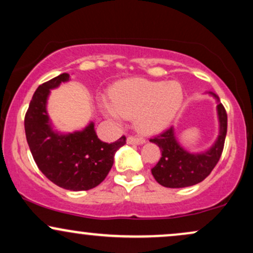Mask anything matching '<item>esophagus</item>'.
Returning a JSON list of instances; mask_svg holds the SVG:
<instances>
[{
    "label": "esophagus",
    "mask_w": 253,
    "mask_h": 253,
    "mask_svg": "<svg viewBox=\"0 0 253 253\" xmlns=\"http://www.w3.org/2000/svg\"><path fill=\"white\" fill-rule=\"evenodd\" d=\"M127 143L128 144H143L145 143V139L143 136H136V135H129L127 138Z\"/></svg>",
    "instance_id": "esophagus-1"
}]
</instances>
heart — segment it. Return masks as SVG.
<instances>
[{"label": "heart", "instance_id": "1", "mask_svg": "<svg viewBox=\"0 0 253 253\" xmlns=\"http://www.w3.org/2000/svg\"><path fill=\"white\" fill-rule=\"evenodd\" d=\"M183 91L177 82H155L132 78L119 82L112 90L113 106L104 103V112L119 120L135 117L136 127L144 133L163 129L181 106Z\"/></svg>", "mask_w": 253, "mask_h": 253}]
</instances>
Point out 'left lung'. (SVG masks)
<instances>
[{"mask_svg": "<svg viewBox=\"0 0 253 253\" xmlns=\"http://www.w3.org/2000/svg\"><path fill=\"white\" fill-rule=\"evenodd\" d=\"M217 114L220 120L219 138L210 151L201 155H191L183 150L177 144L172 127L150 139L162 150L161 159L151 169L159 184L167 188L190 187L210 175L222 155L227 133V113L222 103L217 104Z\"/></svg>", "mask_w": 253, "mask_h": 253, "instance_id": "left-lung-1", "label": "left lung"}]
</instances>
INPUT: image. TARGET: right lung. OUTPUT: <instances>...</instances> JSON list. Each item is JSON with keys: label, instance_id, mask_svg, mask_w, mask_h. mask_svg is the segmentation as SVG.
<instances>
[{"label": "right lung", "instance_id": "obj_1", "mask_svg": "<svg viewBox=\"0 0 253 253\" xmlns=\"http://www.w3.org/2000/svg\"><path fill=\"white\" fill-rule=\"evenodd\" d=\"M68 80L69 75L62 74L36 90L25 115L26 139L38 168L51 182L68 190H89L108 175L115 152L126 144V136L112 144L103 143L94 124L68 135L54 133L48 123L46 100L50 89Z\"/></svg>", "mask_w": 253, "mask_h": 253}]
</instances>
